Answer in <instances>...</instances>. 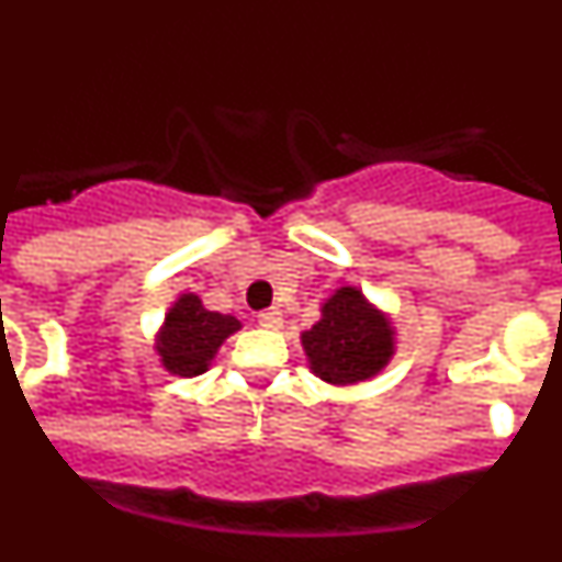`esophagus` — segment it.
<instances>
[{
    "label": "esophagus",
    "mask_w": 562,
    "mask_h": 562,
    "mask_svg": "<svg viewBox=\"0 0 562 562\" xmlns=\"http://www.w3.org/2000/svg\"><path fill=\"white\" fill-rule=\"evenodd\" d=\"M258 326H265V329H281V326H284V315L278 310L258 312Z\"/></svg>",
    "instance_id": "obj_1"
}]
</instances>
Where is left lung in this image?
<instances>
[{
	"mask_svg": "<svg viewBox=\"0 0 562 562\" xmlns=\"http://www.w3.org/2000/svg\"><path fill=\"white\" fill-rule=\"evenodd\" d=\"M301 346L312 374L331 385H357L389 366L396 329L357 286H340L321 306V321L301 331Z\"/></svg>",
	"mask_w": 562,
	"mask_h": 562,
	"instance_id": "obj_1",
	"label": "left lung"
}]
</instances>
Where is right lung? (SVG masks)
<instances>
[{
    "mask_svg": "<svg viewBox=\"0 0 562 562\" xmlns=\"http://www.w3.org/2000/svg\"><path fill=\"white\" fill-rule=\"evenodd\" d=\"M241 329L233 315L205 310L200 295L182 292L166 312L160 331L154 337V351L162 369L173 376L205 374L222 342Z\"/></svg>",
    "mask_w": 562,
    "mask_h": 562,
    "instance_id": "obj_1",
    "label": "right lung"
}]
</instances>
